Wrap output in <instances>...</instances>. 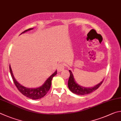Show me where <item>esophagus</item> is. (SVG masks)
Masks as SVG:
<instances>
[{"label":"esophagus","mask_w":121,"mask_h":121,"mask_svg":"<svg viewBox=\"0 0 121 121\" xmlns=\"http://www.w3.org/2000/svg\"><path fill=\"white\" fill-rule=\"evenodd\" d=\"M65 69V66L63 64H60L58 65V67H57V70L58 72L62 71L63 69Z\"/></svg>","instance_id":"1"}]
</instances>
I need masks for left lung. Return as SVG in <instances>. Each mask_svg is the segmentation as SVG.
Returning a JSON list of instances; mask_svg holds the SVG:
<instances>
[{
	"label": "left lung",
	"instance_id": "8db88e82",
	"mask_svg": "<svg viewBox=\"0 0 121 121\" xmlns=\"http://www.w3.org/2000/svg\"><path fill=\"white\" fill-rule=\"evenodd\" d=\"M69 73H70V76H69V81H68V86L69 89L71 90V91L75 94H77L78 95H84L90 94L94 91L98 89L100 85L102 84L103 81L100 82L99 84H97L94 87L92 88H85L81 86L78 84L77 82H75L74 79L73 75L72 72L69 70Z\"/></svg>",
	"mask_w": 121,
	"mask_h": 121
}]
</instances>
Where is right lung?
<instances>
[{
  "instance_id": "add662e5",
  "label": "right lung",
  "mask_w": 121,
  "mask_h": 121,
  "mask_svg": "<svg viewBox=\"0 0 121 121\" xmlns=\"http://www.w3.org/2000/svg\"><path fill=\"white\" fill-rule=\"evenodd\" d=\"M33 28H30L27 30H26L24 31H23V33H24L25 32L27 31L31 30H32ZM21 33V34H22ZM9 70L10 74H11V76L12 77L13 80L16 86V88H17V89L20 91L21 93L24 95L25 96L27 97V98H29L32 99H38L42 98L47 94V93L49 90L51 84H52V78L55 75L57 74V71H56L55 72L52 74L49 77V78L46 80V82H44V83L42 86H40L39 88H27L25 87V86L21 85L18 82L16 81L14 77L13 74L12 72V70L10 66L9 65Z\"/></svg>"
}]
</instances>
